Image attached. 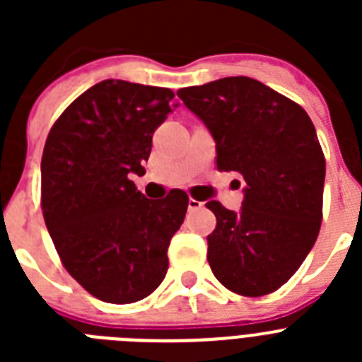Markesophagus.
Segmentation results:
<instances>
[{
  "label": "esophagus",
  "instance_id": "esophagus-1",
  "mask_svg": "<svg viewBox=\"0 0 362 362\" xmlns=\"http://www.w3.org/2000/svg\"><path fill=\"white\" fill-rule=\"evenodd\" d=\"M199 209H203V203H201V201H197V199H188V210H190V212H194V210H199Z\"/></svg>",
  "mask_w": 362,
  "mask_h": 362
}]
</instances>
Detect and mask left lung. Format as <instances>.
Instances as JSON below:
<instances>
[{
    "label": "left lung",
    "mask_w": 362,
    "mask_h": 362,
    "mask_svg": "<svg viewBox=\"0 0 362 362\" xmlns=\"http://www.w3.org/2000/svg\"><path fill=\"white\" fill-rule=\"evenodd\" d=\"M216 141L217 170L239 172V212L216 214L209 263L223 286L246 297L276 292L319 235L326 163L315 127L292 99L257 79L223 78L177 90Z\"/></svg>",
    "instance_id": "obj_1"
}]
</instances>
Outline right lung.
Wrapping results in <instances>:
<instances>
[{
	"label": "right lung",
	"mask_w": 362,
	"mask_h": 362,
	"mask_svg": "<svg viewBox=\"0 0 362 362\" xmlns=\"http://www.w3.org/2000/svg\"><path fill=\"white\" fill-rule=\"evenodd\" d=\"M177 107L174 92L105 79L50 129L41 159V209L63 267L88 293L114 305L145 299L168 270V245L188 209L183 190L146 199L152 136Z\"/></svg>",
	"instance_id": "right-lung-1"
}]
</instances>
